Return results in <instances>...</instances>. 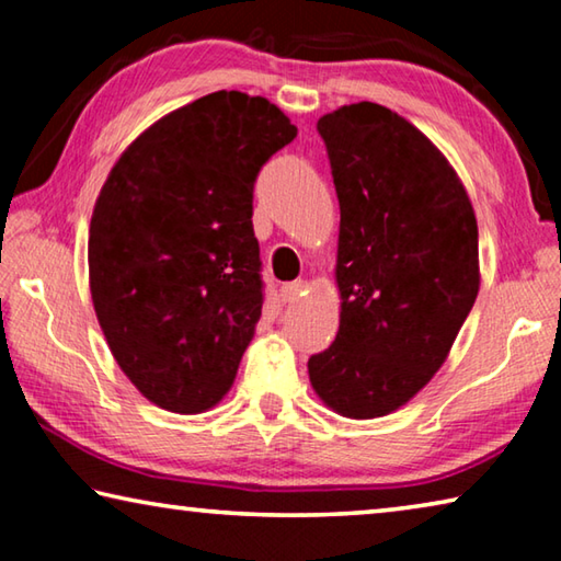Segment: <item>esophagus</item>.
<instances>
[{
  "mask_svg": "<svg viewBox=\"0 0 561 561\" xmlns=\"http://www.w3.org/2000/svg\"><path fill=\"white\" fill-rule=\"evenodd\" d=\"M304 287H307V284H304L301 279H297V282H289V284H284L282 287V299L287 301V304H291V301H297L301 294H304Z\"/></svg>",
  "mask_w": 561,
  "mask_h": 561,
  "instance_id": "esophagus-1",
  "label": "esophagus"
}]
</instances>
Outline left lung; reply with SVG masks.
<instances>
[{"label": "left lung", "mask_w": 561, "mask_h": 561, "mask_svg": "<svg viewBox=\"0 0 561 561\" xmlns=\"http://www.w3.org/2000/svg\"><path fill=\"white\" fill-rule=\"evenodd\" d=\"M339 197L334 344L309 358L331 411H398L445 364L480 289L468 190L413 123L371 101L321 116Z\"/></svg>", "instance_id": "8db88e82"}]
</instances>
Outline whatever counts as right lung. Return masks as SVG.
<instances>
[{
  "label": "right lung",
  "mask_w": 561,
  "mask_h": 561,
  "mask_svg": "<svg viewBox=\"0 0 561 561\" xmlns=\"http://www.w3.org/2000/svg\"><path fill=\"white\" fill-rule=\"evenodd\" d=\"M297 126L262 96L215 91L123 150L89 227V284L130 383L173 413L232 388L262 314L252 190Z\"/></svg>",
  "instance_id": "add662e5"
}]
</instances>
